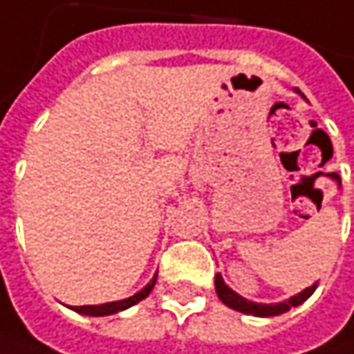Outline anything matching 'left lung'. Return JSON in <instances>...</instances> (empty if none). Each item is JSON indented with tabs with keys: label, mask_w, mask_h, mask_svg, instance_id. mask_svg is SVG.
I'll return each mask as SVG.
<instances>
[{
	"label": "left lung",
	"mask_w": 354,
	"mask_h": 354,
	"mask_svg": "<svg viewBox=\"0 0 354 354\" xmlns=\"http://www.w3.org/2000/svg\"><path fill=\"white\" fill-rule=\"evenodd\" d=\"M296 93H300V91L296 88ZM300 95H302V93H300ZM302 97H304V95H302ZM316 288H318V281H316V283H312L310 288L302 290L300 294H296V296H292V298L283 300V302H277V304H261V302H251V300H247V298L239 296L237 292H233V290L225 283V279H223V275H221V273H216V275H214V290H216V296L221 298V302H223V304L229 306V308H233V310H237V312H243V314L261 316V318H268V316H279V314L288 312L290 308H296V306L304 304L306 300L314 294V290H316Z\"/></svg>",
	"instance_id": "8db88e82"
}]
</instances>
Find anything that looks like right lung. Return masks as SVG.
Masks as SVG:
<instances>
[{
	"label": "right lung",
	"instance_id": "right-lung-1",
	"mask_svg": "<svg viewBox=\"0 0 354 354\" xmlns=\"http://www.w3.org/2000/svg\"><path fill=\"white\" fill-rule=\"evenodd\" d=\"M156 279H158V273H153V277L149 279V283L142 288L138 294L125 298V300H117V302H107V304H97V306H68L71 310L79 312V314H84V316H109V314H117V312H123L131 306H136L138 302L145 300L149 296V292L153 290L156 286Z\"/></svg>",
	"mask_w": 354,
	"mask_h": 354
}]
</instances>
